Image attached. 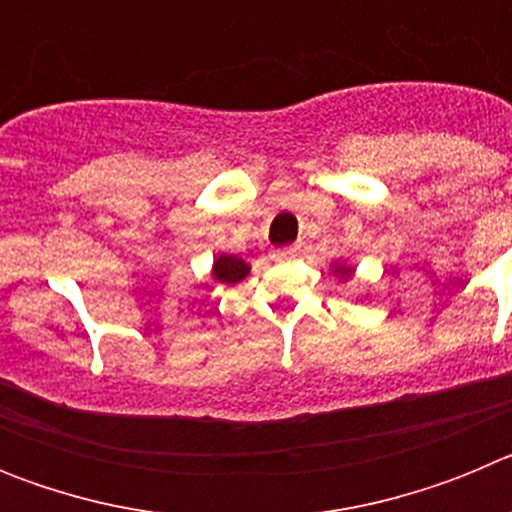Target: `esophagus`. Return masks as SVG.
I'll use <instances>...</instances> for the list:
<instances>
[{
  "instance_id": "obj_1",
  "label": "esophagus",
  "mask_w": 512,
  "mask_h": 512,
  "mask_svg": "<svg viewBox=\"0 0 512 512\" xmlns=\"http://www.w3.org/2000/svg\"><path fill=\"white\" fill-rule=\"evenodd\" d=\"M300 253V248L297 246H284V248H277V251H271V259L274 261H292Z\"/></svg>"
}]
</instances>
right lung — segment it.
I'll list each match as a JSON object with an SVG mask.
<instances>
[{"label":"right lung","instance_id":"1","mask_svg":"<svg viewBox=\"0 0 512 512\" xmlns=\"http://www.w3.org/2000/svg\"><path fill=\"white\" fill-rule=\"evenodd\" d=\"M246 274H248V264L241 259H235V256H220V259L215 261V279H220V282L235 284V282H241Z\"/></svg>","mask_w":512,"mask_h":512}]
</instances>
